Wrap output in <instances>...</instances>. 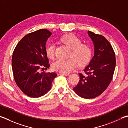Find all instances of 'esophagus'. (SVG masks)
Wrapping results in <instances>:
<instances>
[{
  "mask_svg": "<svg viewBox=\"0 0 128 128\" xmlns=\"http://www.w3.org/2000/svg\"><path fill=\"white\" fill-rule=\"evenodd\" d=\"M59 74L60 75H64V76H69V73H59Z\"/></svg>",
  "mask_w": 128,
  "mask_h": 128,
  "instance_id": "1",
  "label": "esophagus"
}]
</instances>
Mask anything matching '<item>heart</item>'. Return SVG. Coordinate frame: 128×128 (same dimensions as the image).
Returning <instances> with one entry per match:
<instances>
[{
    "mask_svg": "<svg viewBox=\"0 0 128 128\" xmlns=\"http://www.w3.org/2000/svg\"><path fill=\"white\" fill-rule=\"evenodd\" d=\"M62 41L72 49L69 56L67 60L57 59L52 64V68L54 70L64 73H68L72 69L77 66V62L80 65L86 64L91 57V50L87 45L82 44V41L74 34H69L64 36ZM47 56L53 58L55 55V44L50 42L45 48Z\"/></svg>",
    "mask_w": 128,
    "mask_h": 128,
    "instance_id": "b5f03b06",
    "label": "heart"
}]
</instances>
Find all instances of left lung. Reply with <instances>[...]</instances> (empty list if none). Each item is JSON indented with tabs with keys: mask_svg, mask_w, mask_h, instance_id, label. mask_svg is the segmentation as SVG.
I'll list each match as a JSON object with an SVG mask.
<instances>
[{
	"mask_svg": "<svg viewBox=\"0 0 128 128\" xmlns=\"http://www.w3.org/2000/svg\"><path fill=\"white\" fill-rule=\"evenodd\" d=\"M94 45V55L84 68L86 75L80 73V82L73 88L82 98H94L102 94L110 84L114 73L115 54L104 36L88 31Z\"/></svg>",
	"mask_w": 128,
	"mask_h": 128,
	"instance_id": "8db88e82",
	"label": "left lung"
}]
</instances>
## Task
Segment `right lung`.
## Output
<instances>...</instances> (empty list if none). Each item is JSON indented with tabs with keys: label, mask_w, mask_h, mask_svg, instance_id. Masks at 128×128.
Instances as JSON below:
<instances>
[{
	"label": "right lung",
	"mask_w": 128,
	"mask_h": 128,
	"mask_svg": "<svg viewBox=\"0 0 128 128\" xmlns=\"http://www.w3.org/2000/svg\"><path fill=\"white\" fill-rule=\"evenodd\" d=\"M52 33L41 29L24 36L14 50L12 60L15 82L27 96L38 98L44 96L52 88L57 76L55 72H40L49 68L46 54V43Z\"/></svg>",
	"instance_id": "add662e5"
}]
</instances>
